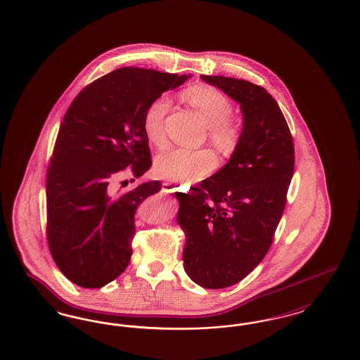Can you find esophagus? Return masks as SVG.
Masks as SVG:
<instances>
[{"instance_id": "34e87169", "label": "esophagus", "mask_w": 360, "mask_h": 360, "mask_svg": "<svg viewBox=\"0 0 360 360\" xmlns=\"http://www.w3.org/2000/svg\"><path fill=\"white\" fill-rule=\"evenodd\" d=\"M176 184H172V182H163L162 184V191H165V193H172V191H175L176 190Z\"/></svg>"}]
</instances>
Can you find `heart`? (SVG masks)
I'll return each instance as SVG.
<instances>
[{
  "label": "heart",
  "mask_w": 360,
  "mask_h": 360,
  "mask_svg": "<svg viewBox=\"0 0 360 360\" xmlns=\"http://www.w3.org/2000/svg\"><path fill=\"white\" fill-rule=\"evenodd\" d=\"M184 97L204 117L212 141L224 150L235 144L236 132L228 122L232 117V103L214 87L193 86L184 93ZM172 100L169 96H159L147 106L143 116V129L150 143L163 146L166 143L165 120ZM217 166V156L210 150L169 148L156 156L154 170L156 175L176 182H194L206 176Z\"/></svg>",
  "instance_id": "heart-1"
}]
</instances>
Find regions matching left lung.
Here are the masks:
<instances>
[{"label": "left lung", "instance_id": "8db88e82", "mask_svg": "<svg viewBox=\"0 0 360 360\" xmlns=\"http://www.w3.org/2000/svg\"><path fill=\"white\" fill-rule=\"evenodd\" d=\"M240 103L243 131L229 162L186 193L176 221L186 235L185 271L205 289L250 274L269 252L294 172V144L278 103L244 79L201 75Z\"/></svg>", "mask_w": 360, "mask_h": 360}]
</instances>
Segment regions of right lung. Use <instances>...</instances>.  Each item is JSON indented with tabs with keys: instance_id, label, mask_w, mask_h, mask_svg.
<instances>
[{
	"instance_id": "obj_1",
	"label": "right lung",
	"mask_w": 360,
	"mask_h": 360,
	"mask_svg": "<svg viewBox=\"0 0 360 360\" xmlns=\"http://www.w3.org/2000/svg\"><path fill=\"white\" fill-rule=\"evenodd\" d=\"M188 77L121 68L86 86L70 105L46 188L49 247L72 283L98 289L129 264L137 207L162 185L153 181L117 195L112 185L127 167L136 178L151 167L144 112Z\"/></svg>"
}]
</instances>
